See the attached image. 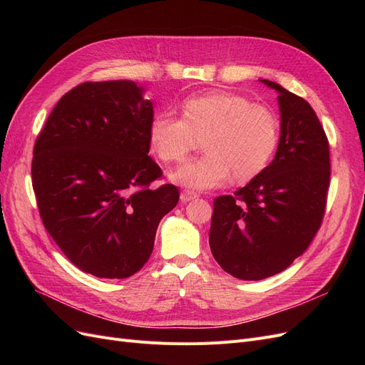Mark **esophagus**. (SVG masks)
<instances>
[{"label": "esophagus", "mask_w": 365, "mask_h": 365, "mask_svg": "<svg viewBox=\"0 0 365 365\" xmlns=\"http://www.w3.org/2000/svg\"><path fill=\"white\" fill-rule=\"evenodd\" d=\"M180 197H181V202H190V201L196 200L197 195L195 192H190V190H184V192H181Z\"/></svg>", "instance_id": "esophagus-1"}]
</instances>
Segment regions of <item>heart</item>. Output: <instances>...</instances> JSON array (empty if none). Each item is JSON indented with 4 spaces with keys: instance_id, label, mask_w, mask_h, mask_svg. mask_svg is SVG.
<instances>
[{
    "instance_id": "obj_1",
    "label": "heart",
    "mask_w": 365,
    "mask_h": 365,
    "mask_svg": "<svg viewBox=\"0 0 365 365\" xmlns=\"http://www.w3.org/2000/svg\"><path fill=\"white\" fill-rule=\"evenodd\" d=\"M182 117L160 113L149 128V143L165 163H180L202 138L201 158L182 164L170 181L192 190L256 180L271 164L280 141V118L268 105L224 90L193 94L181 103Z\"/></svg>"
}]
</instances>
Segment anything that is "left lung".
<instances>
[{
	"label": "left lung",
	"instance_id": "left-lung-1",
	"mask_svg": "<svg viewBox=\"0 0 365 365\" xmlns=\"http://www.w3.org/2000/svg\"><path fill=\"white\" fill-rule=\"evenodd\" d=\"M280 141L271 164L235 195L213 201L210 250L225 272L262 280L286 269L322 225L330 181L329 141L304 98L279 83Z\"/></svg>",
	"mask_w": 365,
	"mask_h": 365
}]
</instances>
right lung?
Masks as SVG:
<instances>
[{
  "instance_id": "obj_1",
  "label": "right lung",
  "mask_w": 365,
  "mask_h": 365,
  "mask_svg": "<svg viewBox=\"0 0 365 365\" xmlns=\"http://www.w3.org/2000/svg\"><path fill=\"white\" fill-rule=\"evenodd\" d=\"M132 81L85 82L53 108L36 138L31 184L42 224L83 272L126 279L143 268L164 215L178 204L148 153L153 120Z\"/></svg>"
}]
</instances>
